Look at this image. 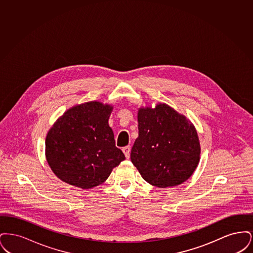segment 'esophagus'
<instances>
[{
  "label": "esophagus",
  "instance_id": "1",
  "mask_svg": "<svg viewBox=\"0 0 253 253\" xmlns=\"http://www.w3.org/2000/svg\"><path fill=\"white\" fill-rule=\"evenodd\" d=\"M122 151H123L126 158L130 157V152H131V147L130 146H125L124 148H122Z\"/></svg>",
  "mask_w": 253,
  "mask_h": 253
}]
</instances>
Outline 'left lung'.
I'll use <instances>...</instances> for the list:
<instances>
[{"label": "left lung", "instance_id": "obj_1", "mask_svg": "<svg viewBox=\"0 0 253 253\" xmlns=\"http://www.w3.org/2000/svg\"><path fill=\"white\" fill-rule=\"evenodd\" d=\"M138 137L132 163L145 181L158 188L189 179L199 162L200 144L193 124L166 104L138 110Z\"/></svg>", "mask_w": 253, "mask_h": 253}]
</instances>
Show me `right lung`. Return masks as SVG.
Listing matches in <instances>:
<instances>
[{
	"label": "right lung",
	"mask_w": 253,
	"mask_h": 253,
	"mask_svg": "<svg viewBox=\"0 0 253 253\" xmlns=\"http://www.w3.org/2000/svg\"><path fill=\"white\" fill-rule=\"evenodd\" d=\"M113 107L97 101L69 109L50 129L45 140L49 166L60 180L91 189L106 180L125 159L116 147L108 120Z\"/></svg>",
	"instance_id": "right-lung-1"
}]
</instances>
